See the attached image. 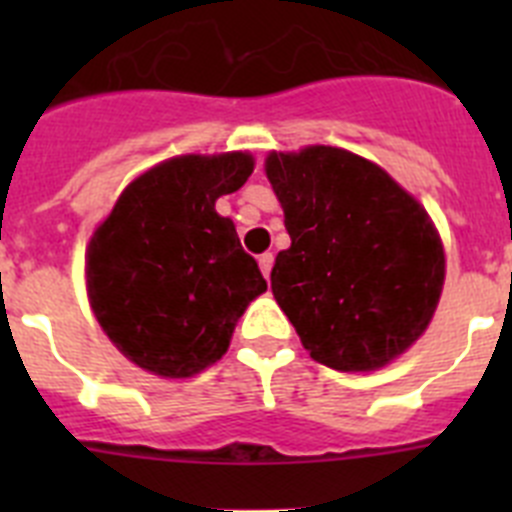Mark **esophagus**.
Masks as SVG:
<instances>
[{"label":"esophagus","instance_id":"esophagus-1","mask_svg":"<svg viewBox=\"0 0 512 512\" xmlns=\"http://www.w3.org/2000/svg\"><path fill=\"white\" fill-rule=\"evenodd\" d=\"M259 266H261V271H264V277L269 279L271 266H274V253H261V256H259Z\"/></svg>","mask_w":512,"mask_h":512}]
</instances>
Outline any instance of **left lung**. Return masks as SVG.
Segmentation results:
<instances>
[{
    "instance_id": "1",
    "label": "left lung",
    "mask_w": 512,
    "mask_h": 512,
    "mask_svg": "<svg viewBox=\"0 0 512 512\" xmlns=\"http://www.w3.org/2000/svg\"><path fill=\"white\" fill-rule=\"evenodd\" d=\"M266 176L292 238L271 292L302 346L338 372H369L431 323L443 248L428 212L390 174L354 153L312 146L271 153Z\"/></svg>"
}]
</instances>
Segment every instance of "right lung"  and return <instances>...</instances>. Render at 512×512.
<instances>
[{"mask_svg": "<svg viewBox=\"0 0 512 512\" xmlns=\"http://www.w3.org/2000/svg\"><path fill=\"white\" fill-rule=\"evenodd\" d=\"M253 171L248 153L179 156L117 200L87 253L89 302L133 364L192 377L228 351L248 302L266 289L233 220L215 212Z\"/></svg>", "mask_w": 512, "mask_h": 512, "instance_id": "1", "label": "right lung"}]
</instances>
